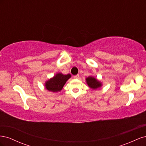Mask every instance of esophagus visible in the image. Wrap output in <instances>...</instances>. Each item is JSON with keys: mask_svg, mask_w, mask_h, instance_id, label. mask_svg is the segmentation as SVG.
Instances as JSON below:
<instances>
[{"mask_svg": "<svg viewBox=\"0 0 146 146\" xmlns=\"http://www.w3.org/2000/svg\"><path fill=\"white\" fill-rule=\"evenodd\" d=\"M79 77H80V76H79L78 74H77V75H76V76H74V78H78Z\"/></svg>", "mask_w": 146, "mask_h": 146, "instance_id": "obj_1", "label": "esophagus"}]
</instances>
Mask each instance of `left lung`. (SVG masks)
Masks as SVG:
<instances>
[{"mask_svg": "<svg viewBox=\"0 0 146 146\" xmlns=\"http://www.w3.org/2000/svg\"><path fill=\"white\" fill-rule=\"evenodd\" d=\"M86 80L88 86L93 90L97 89V88L100 87L102 85L100 82H99L97 79L92 77H88V78H86Z\"/></svg>", "mask_w": 146, "mask_h": 146, "instance_id": "8db88e82", "label": "left lung"}]
</instances>
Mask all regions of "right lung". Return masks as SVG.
<instances>
[{"label":"right lung","instance_id":"1","mask_svg":"<svg viewBox=\"0 0 146 146\" xmlns=\"http://www.w3.org/2000/svg\"><path fill=\"white\" fill-rule=\"evenodd\" d=\"M71 77L69 74L63 75L61 73L57 74L52 78H50L46 83V88L49 91L58 92L60 91L64 85L65 83Z\"/></svg>","mask_w":146,"mask_h":146}]
</instances>
